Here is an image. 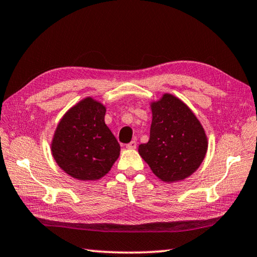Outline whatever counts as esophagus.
<instances>
[{"instance_id": "obj_1", "label": "esophagus", "mask_w": 257, "mask_h": 257, "mask_svg": "<svg viewBox=\"0 0 257 257\" xmlns=\"http://www.w3.org/2000/svg\"><path fill=\"white\" fill-rule=\"evenodd\" d=\"M125 146H127V149H129V150H134V149H136L137 142L136 141H132V142H129V143L125 145Z\"/></svg>"}]
</instances>
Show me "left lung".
Listing matches in <instances>:
<instances>
[{
    "instance_id": "left-lung-1",
    "label": "left lung",
    "mask_w": 257,
    "mask_h": 257,
    "mask_svg": "<svg viewBox=\"0 0 257 257\" xmlns=\"http://www.w3.org/2000/svg\"><path fill=\"white\" fill-rule=\"evenodd\" d=\"M150 140L138 148L152 172L166 182L184 180L198 169L207 152L200 122L172 95L152 104Z\"/></svg>"
}]
</instances>
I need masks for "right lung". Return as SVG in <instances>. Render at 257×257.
<instances>
[{
    "instance_id": "obj_1",
    "label": "right lung",
    "mask_w": 257,
    "mask_h": 257,
    "mask_svg": "<svg viewBox=\"0 0 257 257\" xmlns=\"http://www.w3.org/2000/svg\"><path fill=\"white\" fill-rule=\"evenodd\" d=\"M105 112L98 101L85 98L60 120L52 141V156L72 177L98 180L119 158L120 144L105 124Z\"/></svg>"
}]
</instances>
